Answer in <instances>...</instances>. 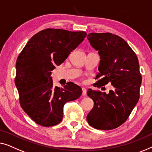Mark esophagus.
Masks as SVG:
<instances>
[{
  "label": "esophagus",
  "instance_id": "esophagus-1",
  "mask_svg": "<svg viewBox=\"0 0 152 152\" xmlns=\"http://www.w3.org/2000/svg\"><path fill=\"white\" fill-rule=\"evenodd\" d=\"M86 94H87L86 89L83 87V88H82V95L83 96H85V95H86Z\"/></svg>",
  "mask_w": 152,
  "mask_h": 152
}]
</instances>
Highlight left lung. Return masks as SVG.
<instances>
[{"mask_svg":"<svg viewBox=\"0 0 152 152\" xmlns=\"http://www.w3.org/2000/svg\"><path fill=\"white\" fill-rule=\"evenodd\" d=\"M87 38L100 56L96 87L109 83L114 87L107 94L88 89L87 96L94 104L87 121L95 129L111 130L127 121L139 100L142 76L138 60L127 42L118 36L90 33Z\"/></svg>","mask_w":152,"mask_h":152,"instance_id":"8db88e82","label":"left lung"}]
</instances>
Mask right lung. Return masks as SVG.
Masks as SVG:
<instances>
[{
    "instance_id": "1",
    "label": "right lung",
    "mask_w": 152,
    "mask_h": 152,
    "mask_svg": "<svg viewBox=\"0 0 152 152\" xmlns=\"http://www.w3.org/2000/svg\"><path fill=\"white\" fill-rule=\"evenodd\" d=\"M85 31L48 28L31 37L16 61L15 84L19 102L36 124L51 127L60 123L66 102L80 96L82 89L70 83L53 86L51 71L67 59L86 37Z\"/></svg>"
}]
</instances>
